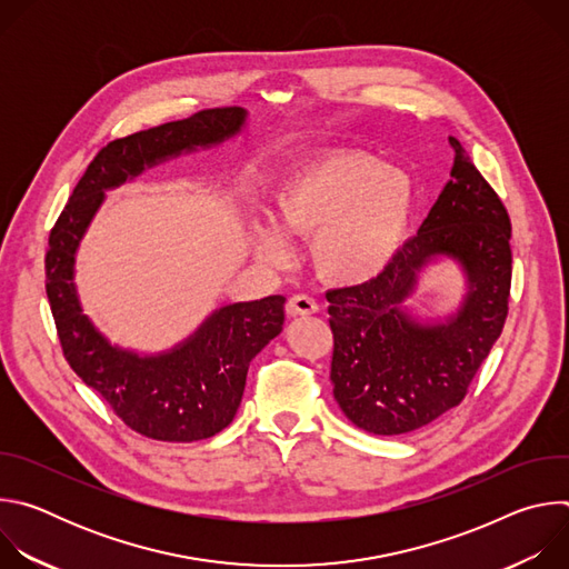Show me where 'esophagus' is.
Returning a JSON list of instances; mask_svg holds the SVG:
<instances>
[{"label": "esophagus", "mask_w": 569, "mask_h": 569, "mask_svg": "<svg viewBox=\"0 0 569 569\" xmlns=\"http://www.w3.org/2000/svg\"><path fill=\"white\" fill-rule=\"evenodd\" d=\"M286 310L290 317H306V315H315L319 310V306L308 295H295V297H290Z\"/></svg>", "instance_id": "34e87169"}]
</instances>
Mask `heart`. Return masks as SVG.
Here are the masks:
<instances>
[{"instance_id":"obj_1","label":"heart","mask_w":569,"mask_h":569,"mask_svg":"<svg viewBox=\"0 0 569 569\" xmlns=\"http://www.w3.org/2000/svg\"><path fill=\"white\" fill-rule=\"evenodd\" d=\"M417 204L415 180L380 159L333 150L292 171L272 196V224L252 229V250L268 266L290 257L282 238L310 240L315 272L333 286L380 277L408 238Z\"/></svg>"}]
</instances>
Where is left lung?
Returning a JSON list of instances; mask_svg holds the SVG:
<instances>
[{
	"instance_id": "1",
	"label": "left lung",
	"mask_w": 569,
	"mask_h": 569,
	"mask_svg": "<svg viewBox=\"0 0 569 569\" xmlns=\"http://www.w3.org/2000/svg\"><path fill=\"white\" fill-rule=\"evenodd\" d=\"M450 146V180L419 233L380 277L327 292L333 396L371 435L415 432L459 405L509 312V213L455 137ZM441 258L460 266L467 292L452 313L419 318L407 301Z\"/></svg>"
}]
</instances>
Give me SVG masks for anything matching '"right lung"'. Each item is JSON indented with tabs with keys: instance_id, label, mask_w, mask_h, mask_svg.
Listing matches in <instances>:
<instances>
[{
	"instance_id": "add662e5",
	"label": "right lung",
	"mask_w": 569,
	"mask_h": 569,
	"mask_svg": "<svg viewBox=\"0 0 569 569\" xmlns=\"http://www.w3.org/2000/svg\"><path fill=\"white\" fill-rule=\"evenodd\" d=\"M246 126V108H216L110 141L76 184L49 236L47 297L62 353L76 376L148 439L191 443L233 421L250 362L283 329L286 297L227 303L173 349L137 353L112 345L83 312L73 283L76 252L106 191L180 154L220 146Z\"/></svg>"
}]
</instances>
